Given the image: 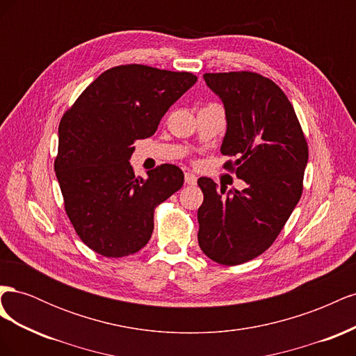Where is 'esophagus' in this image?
Instances as JSON below:
<instances>
[{"mask_svg": "<svg viewBox=\"0 0 356 356\" xmlns=\"http://www.w3.org/2000/svg\"><path fill=\"white\" fill-rule=\"evenodd\" d=\"M184 179H186V184H188V186H195L197 182V177L195 174H191V172H187Z\"/></svg>", "mask_w": 356, "mask_h": 356, "instance_id": "34e87169", "label": "esophagus"}]
</instances>
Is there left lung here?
Masks as SVG:
<instances>
[{"label":"left lung","instance_id":"left-lung-1","mask_svg":"<svg viewBox=\"0 0 356 356\" xmlns=\"http://www.w3.org/2000/svg\"><path fill=\"white\" fill-rule=\"evenodd\" d=\"M221 99L227 129L225 169L246 182L230 190L199 178L203 203L197 211L200 250L211 260L236 266L270 246L301 197L309 149L293 105L272 80L255 72L204 74Z\"/></svg>","mask_w":356,"mask_h":356}]
</instances>
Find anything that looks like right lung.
<instances>
[{
  "label": "right lung",
  "instance_id": "add662e5",
  "mask_svg": "<svg viewBox=\"0 0 356 356\" xmlns=\"http://www.w3.org/2000/svg\"><path fill=\"white\" fill-rule=\"evenodd\" d=\"M197 81L190 72L122 65L102 72L63 114L55 172L80 239L104 257L144 248L154 208L184 184L175 165L135 177L136 139L154 135L161 117Z\"/></svg>",
  "mask_w": 356,
  "mask_h": 356
}]
</instances>
